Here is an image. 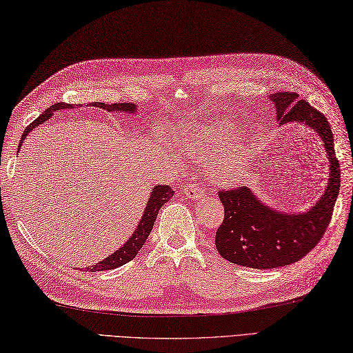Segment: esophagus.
Wrapping results in <instances>:
<instances>
[{
	"label": "esophagus",
	"instance_id": "obj_1",
	"mask_svg": "<svg viewBox=\"0 0 353 353\" xmlns=\"http://www.w3.org/2000/svg\"><path fill=\"white\" fill-rule=\"evenodd\" d=\"M183 193L185 194V196H189L192 199H201V198L205 196V192H203L199 185L193 184V183L184 185Z\"/></svg>",
	"mask_w": 353,
	"mask_h": 353
}]
</instances>
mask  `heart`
<instances>
[{
    "label": "heart",
    "mask_w": 353,
    "mask_h": 353,
    "mask_svg": "<svg viewBox=\"0 0 353 353\" xmlns=\"http://www.w3.org/2000/svg\"><path fill=\"white\" fill-rule=\"evenodd\" d=\"M234 136L232 125L228 121H217L207 127L194 125L179 130L176 140L185 151L198 152L208 159ZM249 159L248 148L240 142H232L219 152L211 161V174L221 184H232L241 176Z\"/></svg>",
    "instance_id": "b5f03b06"
}]
</instances>
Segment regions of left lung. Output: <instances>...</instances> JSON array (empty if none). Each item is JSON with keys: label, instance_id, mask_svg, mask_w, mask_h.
<instances>
[{"label": "left lung", "instance_id": "obj_1", "mask_svg": "<svg viewBox=\"0 0 353 353\" xmlns=\"http://www.w3.org/2000/svg\"><path fill=\"white\" fill-rule=\"evenodd\" d=\"M279 125L302 123L322 140L330 166L323 193L305 211L276 210L249 187L221 192L225 217L216 232L222 258L250 269H275L299 261L323 237L340 190V164L326 117L294 92L269 95Z\"/></svg>", "mask_w": 353, "mask_h": 353}]
</instances>
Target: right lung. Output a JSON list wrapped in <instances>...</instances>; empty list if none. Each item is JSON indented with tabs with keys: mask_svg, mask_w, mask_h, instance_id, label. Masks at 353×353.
<instances>
[{
	"mask_svg": "<svg viewBox=\"0 0 353 353\" xmlns=\"http://www.w3.org/2000/svg\"><path fill=\"white\" fill-rule=\"evenodd\" d=\"M89 107H98V108H103V110H107L108 113H125V114H130V116H136L137 112H139L137 105L130 104V103H121V104L90 103ZM70 108H72V104H63V103H57V104L51 105L50 108H46V110L41 116H39L33 123H30L28 127L26 128V131L22 132L18 151L21 150V146L23 145V142H26V139L31 131H33L37 127H41L43 122L50 121L52 114L56 113L57 110H70ZM172 196H174V189H172V187L164 185V184L154 185L151 193H150V198H148L146 207L143 210V214H142V217H140V221L136 226L134 232L131 234L128 240L125 241L123 245L116 250V252L110 254L107 258H104L103 261L97 263L95 265H89L88 270L89 272L112 270V269H116V268H119V265H123V264H127L128 261H131L132 258H134L139 254V250L142 249L146 239L150 237L154 222L157 219V214H159L161 205H163V203H166L169 199H172Z\"/></svg>",
	"mask_w": 353,
	"mask_h": 353,
	"instance_id": "1",
	"label": "right lung"
}]
</instances>
